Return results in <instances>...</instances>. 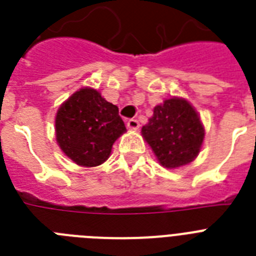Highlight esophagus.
<instances>
[{"label":"esophagus","instance_id":"34e87169","mask_svg":"<svg viewBox=\"0 0 256 256\" xmlns=\"http://www.w3.org/2000/svg\"><path fill=\"white\" fill-rule=\"evenodd\" d=\"M128 128H130V130H138L140 128V122L136 120H134V118H132V120H128Z\"/></svg>","mask_w":256,"mask_h":256}]
</instances>
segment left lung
<instances>
[{"label": "left lung", "mask_w": 256, "mask_h": 256, "mask_svg": "<svg viewBox=\"0 0 256 256\" xmlns=\"http://www.w3.org/2000/svg\"><path fill=\"white\" fill-rule=\"evenodd\" d=\"M142 136L164 168H176L198 156L204 128L188 100L172 96L154 108Z\"/></svg>", "instance_id": "left-lung-1"}]
</instances>
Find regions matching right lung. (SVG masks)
I'll return each instance as SVG.
<instances>
[{"instance_id":"right-lung-1","label":"right lung","mask_w":256,"mask_h":256,"mask_svg":"<svg viewBox=\"0 0 256 256\" xmlns=\"http://www.w3.org/2000/svg\"><path fill=\"white\" fill-rule=\"evenodd\" d=\"M126 132L118 108L92 88H82L60 106L56 116L58 146L74 164L96 168Z\"/></svg>"}]
</instances>
